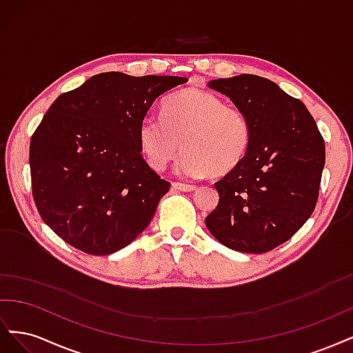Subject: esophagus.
<instances>
[{"label":"esophagus","instance_id":"obj_1","mask_svg":"<svg viewBox=\"0 0 353 353\" xmlns=\"http://www.w3.org/2000/svg\"><path fill=\"white\" fill-rule=\"evenodd\" d=\"M172 190L174 191H193L196 190V185H190V184H183V183H172Z\"/></svg>","mask_w":353,"mask_h":353}]
</instances>
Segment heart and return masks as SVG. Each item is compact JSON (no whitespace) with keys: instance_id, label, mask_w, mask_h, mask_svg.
Instances as JSON below:
<instances>
[{"instance_id":"heart-1","label":"heart","mask_w":353,"mask_h":353,"mask_svg":"<svg viewBox=\"0 0 353 353\" xmlns=\"http://www.w3.org/2000/svg\"><path fill=\"white\" fill-rule=\"evenodd\" d=\"M250 141L248 116L201 88L172 95L163 104L162 121L147 119L138 130V144L152 169H166L183 148L178 170L193 178L231 174L248 156Z\"/></svg>"}]
</instances>
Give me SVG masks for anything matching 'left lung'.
Listing matches in <instances>:
<instances>
[{
	"label": "left lung",
	"mask_w": 353,
	"mask_h": 353,
	"mask_svg": "<svg viewBox=\"0 0 353 353\" xmlns=\"http://www.w3.org/2000/svg\"><path fill=\"white\" fill-rule=\"evenodd\" d=\"M250 122L243 163L215 188L216 209L205 219L227 248L265 253L285 243L312 215L325 163V144L306 105L275 82L243 73L208 82Z\"/></svg>",
	"instance_id": "8db88e82"
}]
</instances>
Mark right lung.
<instances>
[{
	"mask_svg": "<svg viewBox=\"0 0 353 353\" xmlns=\"http://www.w3.org/2000/svg\"><path fill=\"white\" fill-rule=\"evenodd\" d=\"M187 78L105 72L59 95L32 135V194L60 239L88 254H112L152 222L169 183L145 163L138 130Z\"/></svg>",
	"mask_w": 353,
	"mask_h": 353,
	"instance_id": "1",
	"label": "right lung"
}]
</instances>
